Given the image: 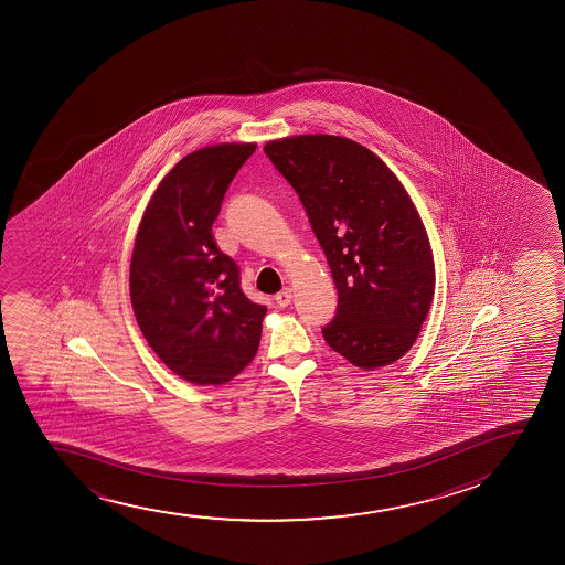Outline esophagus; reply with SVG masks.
I'll use <instances>...</instances> for the list:
<instances>
[{
  "label": "esophagus",
  "instance_id": "obj_1",
  "mask_svg": "<svg viewBox=\"0 0 565 565\" xmlns=\"http://www.w3.org/2000/svg\"><path fill=\"white\" fill-rule=\"evenodd\" d=\"M294 294L290 288H285L282 292L277 294L275 296V301H277V306L279 307H288L292 303Z\"/></svg>",
  "mask_w": 565,
  "mask_h": 565
}]
</instances>
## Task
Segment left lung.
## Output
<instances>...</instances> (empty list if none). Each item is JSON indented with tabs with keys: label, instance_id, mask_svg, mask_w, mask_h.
I'll return each instance as SVG.
<instances>
[{
	"label": "left lung",
	"instance_id": "obj_1",
	"mask_svg": "<svg viewBox=\"0 0 565 565\" xmlns=\"http://www.w3.org/2000/svg\"><path fill=\"white\" fill-rule=\"evenodd\" d=\"M267 158L292 184L330 264L338 311L326 343L362 370L409 351L431 299L428 235L402 182L370 149L338 136L269 141Z\"/></svg>",
	"mask_w": 565,
	"mask_h": 565
}]
</instances>
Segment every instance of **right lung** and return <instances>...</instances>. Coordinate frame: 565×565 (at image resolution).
Listing matches in <instances>:
<instances>
[{
	"label": "right lung",
	"instance_id": "1",
	"mask_svg": "<svg viewBox=\"0 0 565 565\" xmlns=\"http://www.w3.org/2000/svg\"><path fill=\"white\" fill-rule=\"evenodd\" d=\"M254 143L184 156L163 177L139 224L131 307L150 349L194 384H224L253 362L267 307L239 286V267L216 247L213 222Z\"/></svg>",
	"mask_w": 565,
	"mask_h": 565
}]
</instances>
